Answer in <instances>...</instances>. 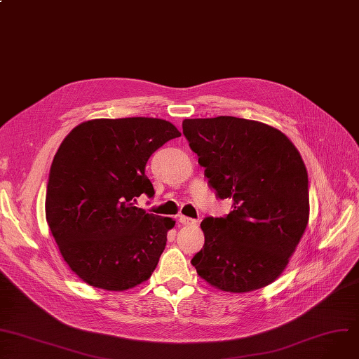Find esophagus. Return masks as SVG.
Here are the masks:
<instances>
[{
    "instance_id": "obj_1",
    "label": "esophagus",
    "mask_w": 359,
    "mask_h": 359,
    "mask_svg": "<svg viewBox=\"0 0 359 359\" xmlns=\"http://www.w3.org/2000/svg\"><path fill=\"white\" fill-rule=\"evenodd\" d=\"M178 222L182 224V226H197L198 222L194 218H189V217H185V215H181Z\"/></svg>"
}]
</instances>
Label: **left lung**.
<instances>
[{"label":"left lung","mask_w":359,"mask_h":359,"mask_svg":"<svg viewBox=\"0 0 359 359\" xmlns=\"http://www.w3.org/2000/svg\"><path fill=\"white\" fill-rule=\"evenodd\" d=\"M227 217L203 219V249L191 260L212 287L247 293L273 283L286 269L309 223L308 171L278 128L234 116L184 119Z\"/></svg>","instance_id":"8db88e82"}]
</instances>
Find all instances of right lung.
I'll return each instance as SVG.
<instances>
[{
    "instance_id": "right-lung-1",
    "label": "right lung",
    "mask_w": 359,
    "mask_h": 359,
    "mask_svg": "<svg viewBox=\"0 0 359 359\" xmlns=\"http://www.w3.org/2000/svg\"><path fill=\"white\" fill-rule=\"evenodd\" d=\"M178 136L168 121L122 118L81 122L65 137L51 163L46 219L80 280L123 292L151 278L175 222L136 207V198L155 194L147 162Z\"/></svg>"
}]
</instances>
